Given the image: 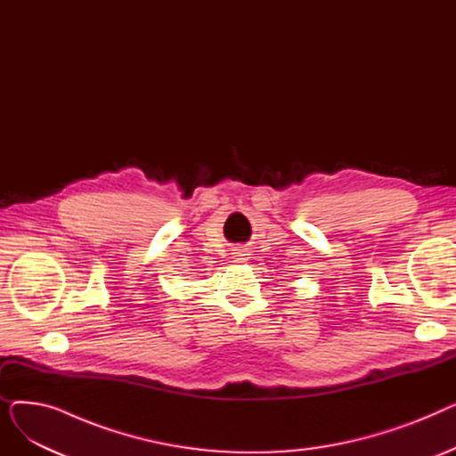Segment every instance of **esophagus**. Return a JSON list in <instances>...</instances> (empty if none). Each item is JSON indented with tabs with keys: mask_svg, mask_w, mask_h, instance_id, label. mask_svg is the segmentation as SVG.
Here are the masks:
<instances>
[{
	"mask_svg": "<svg viewBox=\"0 0 456 456\" xmlns=\"http://www.w3.org/2000/svg\"><path fill=\"white\" fill-rule=\"evenodd\" d=\"M232 255H234L238 260H242V258L246 256V251H244V249H234V253H232Z\"/></svg>",
	"mask_w": 456,
	"mask_h": 456,
	"instance_id": "34e87169",
	"label": "esophagus"
}]
</instances>
